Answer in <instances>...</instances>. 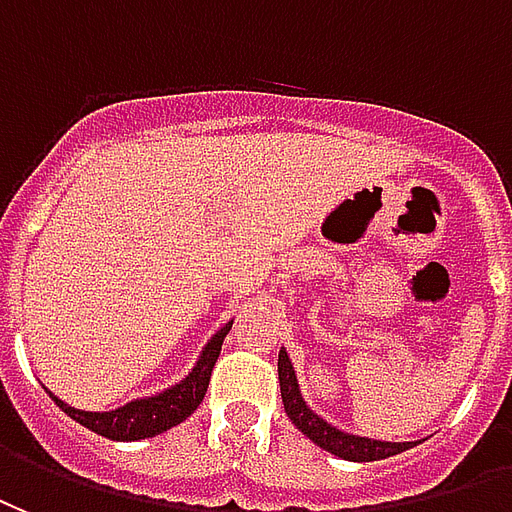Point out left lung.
<instances>
[{
    "instance_id": "1",
    "label": "left lung",
    "mask_w": 512,
    "mask_h": 512,
    "mask_svg": "<svg viewBox=\"0 0 512 512\" xmlns=\"http://www.w3.org/2000/svg\"><path fill=\"white\" fill-rule=\"evenodd\" d=\"M278 379H281L283 409L289 414V420L311 442H316L322 450H327V453L346 458V461H379V458H390V455L404 453V450H409L414 445V442H379V439H368V436L343 434V431L333 428L330 423H324L322 417L311 412L305 406V401H302L292 360H289V354L283 352V349L278 354Z\"/></svg>"
}]
</instances>
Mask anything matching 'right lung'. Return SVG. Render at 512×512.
<instances>
[{
  "label": "right lung",
  "mask_w": 512,
  "mask_h": 512,
  "mask_svg": "<svg viewBox=\"0 0 512 512\" xmlns=\"http://www.w3.org/2000/svg\"><path fill=\"white\" fill-rule=\"evenodd\" d=\"M229 330L231 322L223 324L218 333L212 335V341L204 346V352H201L199 363L193 365V371L182 382L169 387L166 393L152 395V398H138V401L119 406L114 412H81V409H73L65 401H59L57 395H51V398L57 401V406L67 417H73L76 423L95 431V434L106 436V439L136 442V439L158 436L199 409V404L204 401V393H207V384H210L212 368L218 363L223 338L229 335Z\"/></svg>",
  "instance_id": "obj_1"
}]
</instances>
